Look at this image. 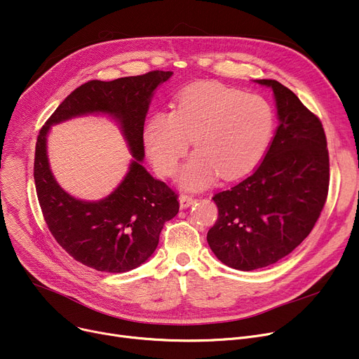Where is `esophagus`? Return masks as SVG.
<instances>
[{
  "instance_id": "esophagus-1",
  "label": "esophagus",
  "mask_w": 359,
  "mask_h": 359,
  "mask_svg": "<svg viewBox=\"0 0 359 359\" xmlns=\"http://www.w3.org/2000/svg\"><path fill=\"white\" fill-rule=\"evenodd\" d=\"M179 201H180V208H189L191 205H194L196 202V199L189 195H182Z\"/></svg>"
}]
</instances>
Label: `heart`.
<instances>
[{"instance_id":"obj_1","label":"heart","mask_w":359,"mask_h":359,"mask_svg":"<svg viewBox=\"0 0 359 359\" xmlns=\"http://www.w3.org/2000/svg\"><path fill=\"white\" fill-rule=\"evenodd\" d=\"M275 129L268 100L218 83L184 88L173 111L160 110L144 128V144L157 172L173 176L194 140L196 153L180 184L202 189L218 175L225 180L250 173L266 154Z\"/></svg>"}]
</instances>
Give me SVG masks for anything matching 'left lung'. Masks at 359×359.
I'll return each mask as SVG.
<instances>
[{"label": "left lung", "mask_w": 359, "mask_h": 359, "mask_svg": "<svg viewBox=\"0 0 359 359\" xmlns=\"http://www.w3.org/2000/svg\"><path fill=\"white\" fill-rule=\"evenodd\" d=\"M271 87L279 125L255 172L214 195L218 218L206 240L230 268L255 271L290 255L311 233L329 191L325 129L295 94L275 80Z\"/></svg>", "instance_id": "8db88e82"}]
</instances>
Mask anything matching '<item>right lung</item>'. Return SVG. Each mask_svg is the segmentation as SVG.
<instances>
[{"instance_id":"1","label":"right lung","mask_w":359,"mask_h":359,"mask_svg":"<svg viewBox=\"0 0 359 359\" xmlns=\"http://www.w3.org/2000/svg\"><path fill=\"white\" fill-rule=\"evenodd\" d=\"M172 71H151L113 81L91 80L56 107L36 141L34 184L48 229L75 260L99 272L135 269L154 253L164 222L176 217L175 191L142 165L144 122L156 88ZM91 112L109 114L121 126L135 160L117 189L100 201H81L55 183L46 154L52 124Z\"/></svg>"}]
</instances>
